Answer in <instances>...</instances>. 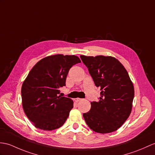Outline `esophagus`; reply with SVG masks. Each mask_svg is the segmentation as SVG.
<instances>
[{
    "label": "esophagus",
    "instance_id": "34e87169",
    "mask_svg": "<svg viewBox=\"0 0 155 155\" xmlns=\"http://www.w3.org/2000/svg\"><path fill=\"white\" fill-rule=\"evenodd\" d=\"M82 99V98H74V101L76 102H78L79 101H81Z\"/></svg>",
    "mask_w": 155,
    "mask_h": 155
}]
</instances>
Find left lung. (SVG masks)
<instances>
[{"label":"left lung","instance_id":"8db88e82","mask_svg":"<svg viewBox=\"0 0 155 155\" xmlns=\"http://www.w3.org/2000/svg\"><path fill=\"white\" fill-rule=\"evenodd\" d=\"M97 87L100 88L98 102L83 117L88 126L100 134L111 133L127 120L134 98L133 82L120 61L111 56L81 55Z\"/></svg>","mask_w":155,"mask_h":155}]
</instances>
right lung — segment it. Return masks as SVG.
Returning a JSON list of instances; mask_svg holds the SVG:
<instances>
[{
    "instance_id": "1",
    "label": "right lung",
    "mask_w": 155,
    "mask_h": 155,
    "mask_svg": "<svg viewBox=\"0 0 155 155\" xmlns=\"http://www.w3.org/2000/svg\"><path fill=\"white\" fill-rule=\"evenodd\" d=\"M81 62L77 56L57 54L42 59L30 71L21 86V100L25 114L35 127L52 131L64 124L73 101L59 95V88L66 85L71 68Z\"/></svg>"
}]
</instances>
